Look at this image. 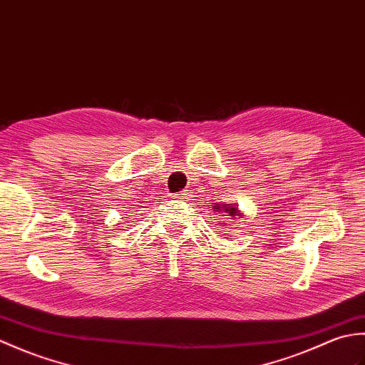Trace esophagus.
Segmentation results:
<instances>
[{"label":"esophagus","mask_w":365,"mask_h":365,"mask_svg":"<svg viewBox=\"0 0 365 365\" xmlns=\"http://www.w3.org/2000/svg\"><path fill=\"white\" fill-rule=\"evenodd\" d=\"M190 196H191V195H190V191H188V190H185V191H182V192H180V195H177L175 197H177V199H190Z\"/></svg>","instance_id":"obj_1"}]
</instances>
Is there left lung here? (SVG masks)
<instances>
[{"mask_svg":"<svg viewBox=\"0 0 365 365\" xmlns=\"http://www.w3.org/2000/svg\"><path fill=\"white\" fill-rule=\"evenodd\" d=\"M213 208H216L215 212H218V220H222L221 222L224 224L226 222V218L227 220H240V218H245V215L238 210V207L232 205V204H216Z\"/></svg>","mask_w":365,"mask_h":365,"instance_id":"obj_1","label":"left lung"}]
</instances>
